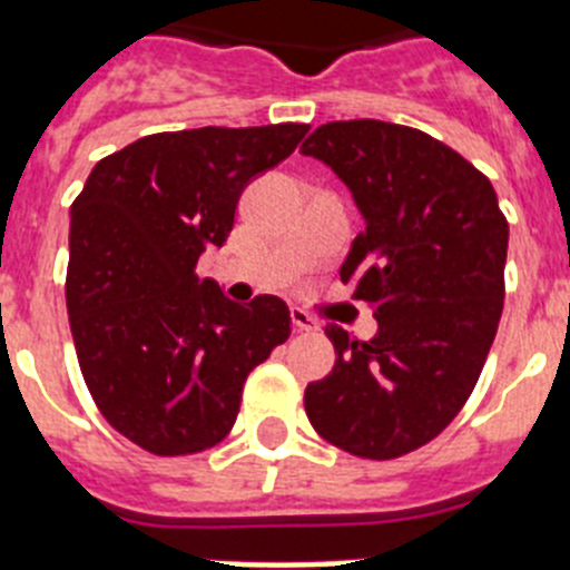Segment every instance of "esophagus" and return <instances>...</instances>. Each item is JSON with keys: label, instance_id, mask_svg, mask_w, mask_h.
<instances>
[{"label": "esophagus", "instance_id": "obj_1", "mask_svg": "<svg viewBox=\"0 0 570 570\" xmlns=\"http://www.w3.org/2000/svg\"><path fill=\"white\" fill-rule=\"evenodd\" d=\"M291 322H294L296 331H316V320L302 308H291Z\"/></svg>", "mask_w": 570, "mask_h": 570}]
</instances>
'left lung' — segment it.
Listing matches in <instances>:
<instances>
[{
	"label": "left lung",
	"instance_id": "1",
	"mask_svg": "<svg viewBox=\"0 0 570 570\" xmlns=\"http://www.w3.org/2000/svg\"><path fill=\"white\" fill-rule=\"evenodd\" d=\"M365 219L342 282L374 305L376 336L331 325L336 362L305 387L322 440L396 460L434 440L480 380L505 299L508 223L488 176L434 136L380 119L320 125L302 142Z\"/></svg>",
	"mask_w": 570,
	"mask_h": 570
}]
</instances>
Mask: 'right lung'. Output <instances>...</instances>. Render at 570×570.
<instances>
[{"mask_svg":"<svg viewBox=\"0 0 570 570\" xmlns=\"http://www.w3.org/2000/svg\"><path fill=\"white\" fill-rule=\"evenodd\" d=\"M308 125L154 134L105 156L70 205L68 320L105 420L159 456L228 436L242 385L291 336L288 305L228 299L196 276L236 203L288 159Z\"/></svg>","mask_w":570,"mask_h":570,"instance_id":"obj_1","label":"right lung"}]
</instances>
